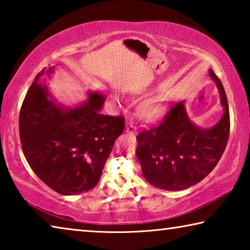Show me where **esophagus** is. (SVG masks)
Here are the masks:
<instances>
[{"label": "esophagus", "mask_w": 250, "mask_h": 250, "mask_svg": "<svg viewBox=\"0 0 250 250\" xmlns=\"http://www.w3.org/2000/svg\"><path fill=\"white\" fill-rule=\"evenodd\" d=\"M125 131L130 134H135L137 133V126L133 125L132 121H129V122H126V125H125Z\"/></svg>", "instance_id": "obj_1"}]
</instances>
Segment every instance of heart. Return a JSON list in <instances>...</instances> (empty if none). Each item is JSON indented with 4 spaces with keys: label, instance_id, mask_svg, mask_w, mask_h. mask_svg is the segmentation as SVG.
<instances>
[{
    "label": "heart",
    "instance_id": "obj_1",
    "mask_svg": "<svg viewBox=\"0 0 250 250\" xmlns=\"http://www.w3.org/2000/svg\"><path fill=\"white\" fill-rule=\"evenodd\" d=\"M160 110H161L160 104H146L145 108H143V113H145V115H146V116L152 117V116L158 115V113L160 112Z\"/></svg>",
    "mask_w": 250,
    "mask_h": 250
}]
</instances>
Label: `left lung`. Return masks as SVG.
Here are the masks:
<instances>
[{
	"label": "left lung",
	"mask_w": 250,
	"mask_h": 250,
	"mask_svg": "<svg viewBox=\"0 0 250 250\" xmlns=\"http://www.w3.org/2000/svg\"><path fill=\"white\" fill-rule=\"evenodd\" d=\"M216 83L225 112L216 125L203 130L186 116L183 103L171 104L158 124L137 135L142 174L155 188L180 191L198 183L214 170L225 151L230 131L229 109L221 80Z\"/></svg>",
	"instance_id": "left-lung-1"
}]
</instances>
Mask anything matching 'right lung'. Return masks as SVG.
I'll return each mask as SVG.
<instances>
[{"label":"right lung","instance_id":"right-lung-1","mask_svg":"<svg viewBox=\"0 0 250 250\" xmlns=\"http://www.w3.org/2000/svg\"><path fill=\"white\" fill-rule=\"evenodd\" d=\"M42 69L29 87L20 111V139L34 173L62 195L90 191L98 184L116 139L124 132V116H104V97L90 94L73 110L55 103Z\"/></svg>","mask_w":250,"mask_h":250}]
</instances>
